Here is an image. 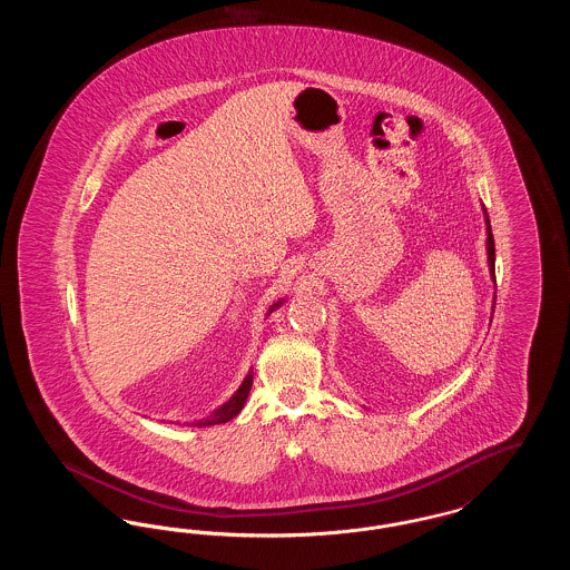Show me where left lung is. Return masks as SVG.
I'll return each mask as SVG.
<instances>
[{"mask_svg":"<svg viewBox=\"0 0 570 570\" xmlns=\"http://www.w3.org/2000/svg\"><path fill=\"white\" fill-rule=\"evenodd\" d=\"M485 224H488L489 272H491V277H493V282H495V245H493V235H491V224H489L488 212H485Z\"/></svg>","mask_w":570,"mask_h":570,"instance_id":"obj_1","label":"left lung"}]
</instances>
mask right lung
Wrapping results in <instances>:
<instances>
[{
  "instance_id": "1",
  "label": "right lung",
  "mask_w": 570,
  "mask_h": 570,
  "mask_svg": "<svg viewBox=\"0 0 570 570\" xmlns=\"http://www.w3.org/2000/svg\"><path fill=\"white\" fill-rule=\"evenodd\" d=\"M279 303H282V301H277L269 312H273L275 307H279ZM249 389H252V372L245 376L242 386L237 389V393H235L224 406L217 407L209 416H205V419H200V421H196V423H191V425L207 428V425H219V423H226V421L235 419V416L242 412V407H244L245 400H247V395H249Z\"/></svg>"
}]
</instances>
